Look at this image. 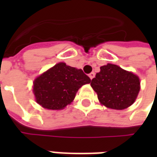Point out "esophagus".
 Instances as JSON below:
<instances>
[{
	"label": "esophagus",
	"mask_w": 157,
	"mask_h": 157,
	"mask_svg": "<svg viewBox=\"0 0 157 157\" xmlns=\"http://www.w3.org/2000/svg\"><path fill=\"white\" fill-rule=\"evenodd\" d=\"M89 77L91 78V80L94 78V77H95V73H94V72H92V73H90V74H89Z\"/></svg>",
	"instance_id": "1"
}]
</instances>
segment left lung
Here are the masks:
<instances>
[{
  "instance_id": "obj_1",
  "label": "left lung",
  "mask_w": 157,
  "mask_h": 157,
  "mask_svg": "<svg viewBox=\"0 0 157 157\" xmlns=\"http://www.w3.org/2000/svg\"><path fill=\"white\" fill-rule=\"evenodd\" d=\"M91 86L102 105L117 110L131 106L140 89L137 75L113 64L101 66Z\"/></svg>"
}]
</instances>
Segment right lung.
<instances>
[{"label":"right lung","mask_w":157,"mask_h":157,"mask_svg":"<svg viewBox=\"0 0 157 157\" xmlns=\"http://www.w3.org/2000/svg\"><path fill=\"white\" fill-rule=\"evenodd\" d=\"M90 82L82 70L60 62L34 80L33 91L43 108L60 110L71 104L79 88Z\"/></svg>","instance_id":"add662e5"}]
</instances>
